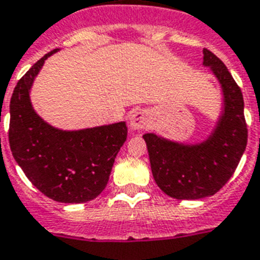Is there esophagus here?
I'll use <instances>...</instances> for the list:
<instances>
[{"label":"esophagus","mask_w":260,"mask_h":260,"mask_svg":"<svg viewBox=\"0 0 260 260\" xmlns=\"http://www.w3.org/2000/svg\"><path fill=\"white\" fill-rule=\"evenodd\" d=\"M149 123V114L145 110H137L130 117V128L133 130H143Z\"/></svg>","instance_id":"esophagus-1"}]
</instances>
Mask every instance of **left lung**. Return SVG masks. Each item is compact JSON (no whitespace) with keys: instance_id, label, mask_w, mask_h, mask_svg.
<instances>
[{"instance_id":"obj_1","label":"left lung","mask_w":260,"mask_h":260,"mask_svg":"<svg viewBox=\"0 0 260 260\" xmlns=\"http://www.w3.org/2000/svg\"><path fill=\"white\" fill-rule=\"evenodd\" d=\"M203 65L219 79L224 109L215 130L199 145H183L145 134L156 184L175 199H201L218 192L233 177L247 145L241 87L219 58L203 49Z\"/></svg>"}]
</instances>
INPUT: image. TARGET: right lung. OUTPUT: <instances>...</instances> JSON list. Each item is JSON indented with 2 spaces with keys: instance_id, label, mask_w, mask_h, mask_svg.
I'll return each instance as SVG.
<instances>
[{
  "instance_id": "add662e5",
  "label": "right lung",
  "mask_w": 260,
  "mask_h": 260,
  "mask_svg": "<svg viewBox=\"0 0 260 260\" xmlns=\"http://www.w3.org/2000/svg\"><path fill=\"white\" fill-rule=\"evenodd\" d=\"M19 79L10 100L9 143L13 156L31 183L48 198L83 203L106 187L118 151L125 143V122L78 132L58 130L34 111L29 91L45 59Z\"/></svg>"
}]
</instances>
